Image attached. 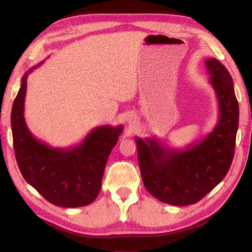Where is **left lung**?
Here are the masks:
<instances>
[{"label": "left lung", "mask_w": 252, "mask_h": 252, "mask_svg": "<svg viewBox=\"0 0 252 252\" xmlns=\"http://www.w3.org/2000/svg\"><path fill=\"white\" fill-rule=\"evenodd\" d=\"M219 104L218 123L205 138L184 150L156 138H135L144 186L158 200L174 206L195 204L227 174L239 126V103L231 75L215 58L205 61Z\"/></svg>", "instance_id": "obj_1"}]
</instances>
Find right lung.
I'll return each mask as SVG.
<instances>
[{"label":"right lung","instance_id":"right-lung-1","mask_svg":"<svg viewBox=\"0 0 252 252\" xmlns=\"http://www.w3.org/2000/svg\"><path fill=\"white\" fill-rule=\"evenodd\" d=\"M23 75L11 110L13 148L23 178L53 205L74 208L93 203L100 192L106 163L123 126L95 127L79 145L53 148L34 138L24 118L27 77Z\"/></svg>","mask_w":252,"mask_h":252}]
</instances>
